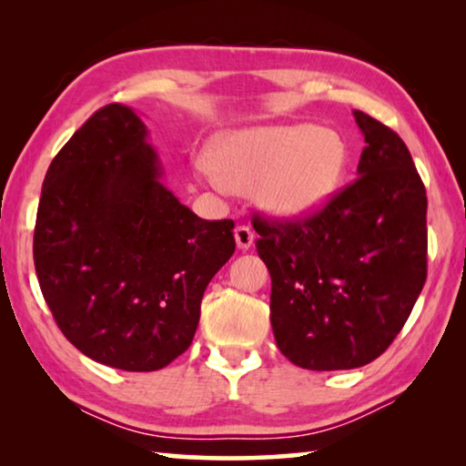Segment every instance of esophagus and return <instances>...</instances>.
I'll return each mask as SVG.
<instances>
[{
    "mask_svg": "<svg viewBox=\"0 0 466 466\" xmlns=\"http://www.w3.org/2000/svg\"><path fill=\"white\" fill-rule=\"evenodd\" d=\"M234 238L240 250H248L252 247V242H255V234H252L248 226H238L234 230Z\"/></svg>",
    "mask_w": 466,
    "mask_h": 466,
    "instance_id": "esophagus-1",
    "label": "esophagus"
}]
</instances>
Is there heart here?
Segmentation results:
<instances>
[{
	"mask_svg": "<svg viewBox=\"0 0 466 466\" xmlns=\"http://www.w3.org/2000/svg\"><path fill=\"white\" fill-rule=\"evenodd\" d=\"M345 167L347 147L335 131L296 123L228 133L197 170L218 188H258L275 216L309 218L333 199Z\"/></svg>",
	"mask_w": 466,
	"mask_h": 466,
	"instance_id": "obj_1",
	"label": "heart"
}]
</instances>
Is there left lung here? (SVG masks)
I'll return each instance as SVG.
<instances>
[{"label":"left lung","instance_id":"8db88e82","mask_svg":"<svg viewBox=\"0 0 466 466\" xmlns=\"http://www.w3.org/2000/svg\"><path fill=\"white\" fill-rule=\"evenodd\" d=\"M358 178L317 214L255 216L279 351L306 370H351L389 350L428 278V197L405 141L353 110Z\"/></svg>","mask_w":466,"mask_h":466}]
</instances>
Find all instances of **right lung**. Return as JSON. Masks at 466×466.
<instances>
[{
    "mask_svg": "<svg viewBox=\"0 0 466 466\" xmlns=\"http://www.w3.org/2000/svg\"><path fill=\"white\" fill-rule=\"evenodd\" d=\"M144 121L98 108L46 170L35 269L53 319L84 356L154 372L191 345L201 298L234 255L232 219L197 218L160 183Z\"/></svg>",
    "mask_w": 466,
    "mask_h": 466,
    "instance_id": "1",
    "label": "right lung"
}]
</instances>
